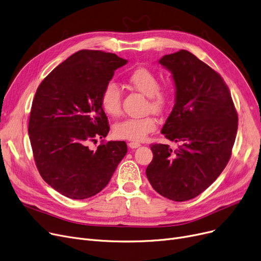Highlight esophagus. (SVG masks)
I'll list each match as a JSON object with an SVG mask.
<instances>
[{
	"mask_svg": "<svg viewBox=\"0 0 261 261\" xmlns=\"http://www.w3.org/2000/svg\"><path fill=\"white\" fill-rule=\"evenodd\" d=\"M128 145H129L130 148H132V149L138 148V147H140V146H141V144H140V143H138V142H130Z\"/></svg>",
	"mask_w": 261,
	"mask_h": 261,
	"instance_id": "obj_1",
	"label": "esophagus"
}]
</instances>
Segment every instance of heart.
Returning <instances> with one entry per match:
<instances>
[{
    "instance_id": "heart-1",
    "label": "heart",
    "mask_w": 261,
    "mask_h": 261,
    "mask_svg": "<svg viewBox=\"0 0 261 261\" xmlns=\"http://www.w3.org/2000/svg\"><path fill=\"white\" fill-rule=\"evenodd\" d=\"M129 83L142 94L149 97L150 108L162 111L171 100V92L165 87L159 86L158 76L148 68L139 67L128 77ZM100 105L110 116H117L121 111V93L118 85L109 82L105 85L100 96ZM156 128V119L151 116L130 117L114 124L115 137L130 141H142Z\"/></svg>"
}]
</instances>
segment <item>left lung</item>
<instances>
[{"label":"left lung","instance_id":"1","mask_svg":"<svg viewBox=\"0 0 261 261\" xmlns=\"http://www.w3.org/2000/svg\"><path fill=\"white\" fill-rule=\"evenodd\" d=\"M172 72L175 105L161 132L180 143L176 150L153 144L146 175L159 194L186 201L202 193L227 165L238 115L227 85L211 67L187 50L159 60Z\"/></svg>","mask_w":261,"mask_h":261}]
</instances>
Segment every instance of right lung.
<instances>
[{"instance_id":"obj_1","label":"right lung","mask_w":261,"mask_h":261,"mask_svg":"<svg viewBox=\"0 0 261 261\" xmlns=\"http://www.w3.org/2000/svg\"><path fill=\"white\" fill-rule=\"evenodd\" d=\"M114 53L77 51L43 79L33 100L29 134L40 176L59 193L85 199L103 190L127 153L123 141L106 138L109 121L100 96L117 68L126 65Z\"/></svg>"}]
</instances>
